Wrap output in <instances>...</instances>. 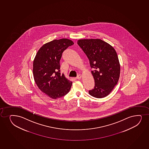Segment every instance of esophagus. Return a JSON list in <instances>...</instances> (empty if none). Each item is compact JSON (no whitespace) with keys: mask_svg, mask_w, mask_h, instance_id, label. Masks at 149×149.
<instances>
[{"mask_svg":"<svg viewBox=\"0 0 149 149\" xmlns=\"http://www.w3.org/2000/svg\"><path fill=\"white\" fill-rule=\"evenodd\" d=\"M81 74H79L78 76H77V77H76V79H80L81 78Z\"/></svg>","mask_w":149,"mask_h":149,"instance_id":"obj_1","label":"esophagus"}]
</instances>
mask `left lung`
<instances>
[{
	"mask_svg": "<svg viewBox=\"0 0 149 149\" xmlns=\"http://www.w3.org/2000/svg\"><path fill=\"white\" fill-rule=\"evenodd\" d=\"M77 44L89 59L94 88L89 94L98 98L110 94L120 77V65L116 52L113 47L99 39H80Z\"/></svg>",
	"mask_w": 149,
	"mask_h": 149,
	"instance_id": "1",
	"label": "left lung"
}]
</instances>
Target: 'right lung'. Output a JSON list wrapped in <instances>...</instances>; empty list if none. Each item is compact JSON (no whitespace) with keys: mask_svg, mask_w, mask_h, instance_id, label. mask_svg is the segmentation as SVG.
Here are the masks:
<instances>
[{"mask_svg":"<svg viewBox=\"0 0 149 149\" xmlns=\"http://www.w3.org/2000/svg\"><path fill=\"white\" fill-rule=\"evenodd\" d=\"M73 44L68 39L54 40L43 45L35 57V81L38 88L52 99L62 97L70 91L72 82L60 72V61L63 51Z\"/></svg>","mask_w":149,"mask_h":149,"instance_id":"1","label":"right lung"}]
</instances>
